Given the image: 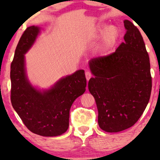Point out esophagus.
Masks as SVG:
<instances>
[{
    "label": "esophagus",
    "instance_id": "1",
    "mask_svg": "<svg viewBox=\"0 0 160 160\" xmlns=\"http://www.w3.org/2000/svg\"><path fill=\"white\" fill-rule=\"evenodd\" d=\"M85 76H86L87 80L89 81L92 77V73L89 71H86L85 72Z\"/></svg>",
    "mask_w": 160,
    "mask_h": 160
}]
</instances>
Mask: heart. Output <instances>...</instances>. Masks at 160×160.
<instances>
[{
  "label": "heart",
  "instance_id": "heart-1",
  "mask_svg": "<svg viewBox=\"0 0 160 160\" xmlns=\"http://www.w3.org/2000/svg\"><path fill=\"white\" fill-rule=\"evenodd\" d=\"M98 36L102 37V49L104 52L108 51L115 44L119 37V30L116 25H108L102 27L98 30Z\"/></svg>",
  "mask_w": 160,
  "mask_h": 160
}]
</instances>
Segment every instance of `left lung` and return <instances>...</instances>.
I'll return each instance as SVG.
<instances>
[{
    "instance_id": "obj_1",
    "label": "left lung",
    "mask_w": 160,
    "mask_h": 160,
    "mask_svg": "<svg viewBox=\"0 0 160 160\" xmlns=\"http://www.w3.org/2000/svg\"><path fill=\"white\" fill-rule=\"evenodd\" d=\"M127 32L115 52L89 61L94 77L88 83L102 130L117 132L138 122L147 106L152 92L150 62L139 30L124 21Z\"/></svg>"
}]
</instances>
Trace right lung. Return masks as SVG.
I'll use <instances>...</instances> for the list:
<instances>
[{"instance_id": "right-lung-1", "label": "right lung", "mask_w": 160, "mask_h": 160, "mask_svg": "<svg viewBox=\"0 0 160 160\" xmlns=\"http://www.w3.org/2000/svg\"><path fill=\"white\" fill-rule=\"evenodd\" d=\"M41 28L30 26L17 46L11 65V101L29 130L46 137L58 136L69 126L70 109L76 98L84 93L87 80L84 70L61 78L51 88L38 89L28 80L25 54L36 41Z\"/></svg>"}]
</instances>
